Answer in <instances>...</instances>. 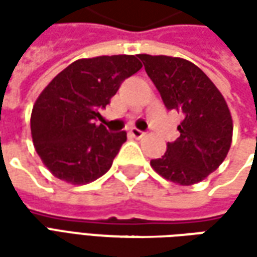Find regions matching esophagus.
Instances as JSON below:
<instances>
[{
  "mask_svg": "<svg viewBox=\"0 0 257 257\" xmlns=\"http://www.w3.org/2000/svg\"><path fill=\"white\" fill-rule=\"evenodd\" d=\"M130 134H132L133 137H136V139H142L146 133L142 132V130H139V128H136V127H133V128H130Z\"/></svg>",
  "mask_w": 257,
  "mask_h": 257,
  "instance_id": "34e87169",
  "label": "esophagus"
}]
</instances>
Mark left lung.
I'll return each instance as SVG.
<instances>
[{
	"mask_svg": "<svg viewBox=\"0 0 257 257\" xmlns=\"http://www.w3.org/2000/svg\"><path fill=\"white\" fill-rule=\"evenodd\" d=\"M167 110L183 114L180 137L150 162L162 177L190 186L204 180L226 159L232 144L229 107L212 80L187 60L139 54Z\"/></svg>",
	"mask_w": 257,
	"mask_h": 257,
	"instance_id": "left-lung-1",
	"label": "left lung"
}]
</instances>
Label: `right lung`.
Wrapping results in <instances>:
<instances>
[{"instance_id":"add662e5","label":"right lung","mask_w":257,"mask_h":257,"mask_svg":"<svg viewBox=\"0 0 257 257\" xmlns=\"http://www.w3.org/2000/svg\"><path fill=\"white\" fill-rule=\"evenodd\" d=\"M142 67L136 55L83 58L43 90L33 107L31 136L37 153L57 179L85 184L108 172L127 134L97 125L98 111Z\"/></svg>"}]
</instances>
